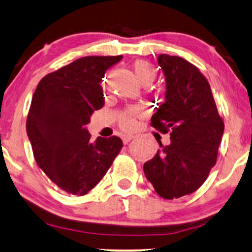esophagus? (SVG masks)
<instances>
[{
	"label": "esophagus",
	"mask_w": 252,
	"mask_h": 252,
	"mask_svg": "<svg viewBox=\"0 0 252 252\" xmlns=\"http://www.w3.org/2000/svg\"><path fill=\"white\" fill-rule=\"evenodd\" d=\"M136 136L135 135H131V134H125L123 136V141H124V144H128L129 141L131 140H133V139H135Z\"/></svg>",
	"instance_id": "obj_1"
}]
</instances>
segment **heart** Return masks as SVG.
I'll list each match as a JSON object with an SVG mask.
<instances>
[{
  "label": "heart",
  "mask_w": 252,
  "mask_h": 252,
  "mask_svg": "<svg viewBox=\"0 0 252 252\" xmlns=\"http://www.w3.org/2000/svg\"><path fill=\"white\" fill-rule=\"evenodd\" d=\"M133 69H134L136 78L141 84L146 82L152 83L155 79V77H157L155 67L146 61L135 62L134 65H133ZM144 114L145 112L141 107H128L119 114L118 123H119V126L124 131H133V129L136 128V125H138V119L144 117Z\"/></svg>",
  "instance_id": "b5f03b06"
}]
</instances>
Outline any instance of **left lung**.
Returning <instances> with one entry per match:
<instances>
[{"label":"left lung","instance_id":"left-lung-1","mask_svg":"<svg viewBox=\"0 0 252 252\" xmlns=\"http://www.w3.org/2000/svg\"><path fill=\"white\" fill-rule=\"evenodd\" d=\"M166 77V99L151 125L170 134V144L144 164L146 178L167 200L191 194L203 185L215 166L224 123L212 89L195 65L166 54L158 57Z\"/></svg>","mask_w":252,"mask_h":252}]
</instances>
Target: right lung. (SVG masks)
<instances>
[{
  "label": "right lung",
  "instance_id": "right-lung-1",
  "mask_svg": "<svg viewBox=\"0 0 252 252\" xmlns=\"http://www.w3.org/2000/svg\"><path fill=\"white\" fill-rule=\"evenodd\" d=\"M123 56H89L40 79L27 118V133L40 169L67 194H88L121 148L118 136L91 140L86 129L104 106L101 78Z\"/></svg>",
  "mask_w": 252,
  "mask_h": 252
}]
</instances>
